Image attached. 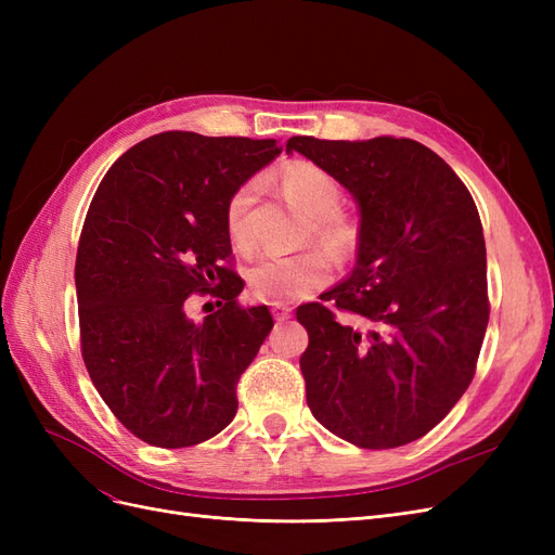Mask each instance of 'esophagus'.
Listing matches in <instances>:
<instances>
[{
  "label": "esophagus",
  "mask_w": 555,
  "mask_h": 555,
  "mask_svg": "<svg viewBox=\"0 0 555 555\" xmlns=\"http://www.w3.org/2000/svg\"><path fill=\"white\" fill-rule=\"evenodd\" d=\"M271 312H273V317L278 319V322H284V319L292 317V308L284 306V304H273Z\"/></svg>",
  "instance_id": "1"
}]
</instances>
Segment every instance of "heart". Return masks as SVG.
<instances>
[{
	"label": "heart",
	"mask_w": 555,
	"mask_h": 555,
	"mask_svg": "<svg viewBox=\"0 0 555 555\" xmlns=\"http://www.w3.org/2000/svg\"><path fill=\"white\" fill-rule=\"evenodd\" d=\"M284 198L310 217L308 238L322 245L333 259L345 261L359 247L361 231L349 215L340 212L343 184L322 166L312 162H292L275 178ZM257 184L245 182L231 194L224 224L231 245L247 251L251 245L249 208L255 204ZM331 278V263L322 249L308 247L294 255H263L247 271L251 294L268 304H292L310 292L324 287Z\"/></svg>",
	"instance_id": "obj_1"
}]
</instances>
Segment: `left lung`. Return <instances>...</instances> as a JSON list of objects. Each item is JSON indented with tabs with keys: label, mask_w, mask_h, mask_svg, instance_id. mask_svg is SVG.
I'll return each mask as SVG.
<instances>
[{
	"label": "left lung",
	"mask_w": 555,
	"mask_h": 555,
	"mask_svg": "<svg viewBox=\"0 0 555 555\" xmlns=\"http://www.w3.org/2000/svg\"><path fill=\"white\" fill-rule=\"evenodd\" d=\"M335 176L361 212L351 275L296 310L310 343L300 357L308 408L361 449H393L438 426L475 377L489 326L486 245L473 196L430 147L412 139L292 137Z\"/></svg>",
	"instance_id": "obj_1"
}]
</instances>
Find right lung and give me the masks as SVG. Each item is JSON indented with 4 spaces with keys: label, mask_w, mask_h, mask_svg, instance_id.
I'll list each match as a JSON object with an SVG mask.
<instances>
[{
    "label": "right lung",
    "mask_w": 555,
    "mask_h": 555,
    "mask_svg": "<svg viewBox=\"0 0 555 555\" xmlns=\"http://www.w3.org/2000/svg\"><path fill=\"white\" fill-rule=\"evenodd\" d=\"M280 153L275 139L164 131L96 188L76 255L80 351L108 410L147 444L206 442L236 416V384L273 317L238 306L224 212ZM192 293L221 310L194 323Z\"/></svg>",
    "instance_id": "right-lung-1"
}]
</instances>
